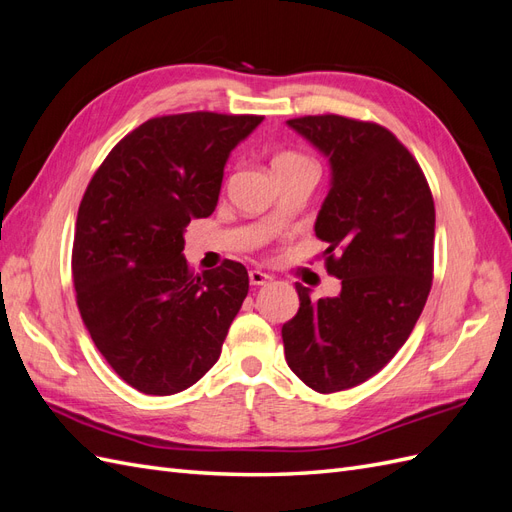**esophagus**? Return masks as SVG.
Returning a JSON list of instances; mask_svg holds the SVG:
<instances>
[{"label": "esophagus", "mask_w": 512, "mask_h": 512, "mask_svg": "<svg viewBox=\"0 0 512 512\" xmlns=\"http://www.w3.org/2000/svg\"><path fill=\"white\" fill-rule=\"evenodd\" d=\"M273 280V277L269 275V273H262V271H258V269H252L250 271V284L252 286H265V284H269Z\"/></svg>", "instance_id": "34e87169"}]
</instances>
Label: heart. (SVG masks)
Wrapping results in <instances>:
<instances>
[{"label":"heart","mask_w":512,"mask_h":512,"mask_svg":"<svg viewBox=\"0 0 512 512\" xmlns=\"http://www.w3.org/2000/svg\"><path fill=\"white\" fill-rule=\"evenodd\" d=\"M294 164H312L301 153H294V151H284L280 156H275L273 160V168H280V166H294Z\"/></svg>","instance_id":"heart-1"}]
</instances>
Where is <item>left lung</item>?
<instances>
[{
  "instance_id": "left-lung-1",
  "label": "left lung",
  "mask_w": 512,
  "mask_h": 512,
  "mask_svg": "<svg viewBox=\"0 0 512 512\" xmlns=\"http://www.w3.org/2000/svg\"><path fill=\"white\" fill-rule=\"evenodd\" d=\"M331 164L316 218L337 297L312 301L282 327L288 367L318 393L376 376L406 344L433 280L436 209L421 166L395 134L342 115L288 119Z\"/></svg>"
}]
</instances>
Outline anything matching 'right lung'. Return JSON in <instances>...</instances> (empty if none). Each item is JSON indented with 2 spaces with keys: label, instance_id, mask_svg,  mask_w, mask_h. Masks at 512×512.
I'll use <instances>...</instances> for the list:
<instances>
[{
  "label": "right lung",
  "instance_id": "right-lung-1",
  "mask_svg": "<svg viewBox=\"0 0 512 512\" xmlns=\"http://www.w3.org/2000/svg\"><path fill=\"white\" fill-rule=\"evenodd\" d=\"M265 119L209 111L145 121L111 149L76 215V305L115 374L145 395H175L220 359L250 290L245 267L192 273L183 230L218 205L224 166Z\"/></svg>",
  "mask_w": 512,
  "mask_h": 512
}]
</instances>
